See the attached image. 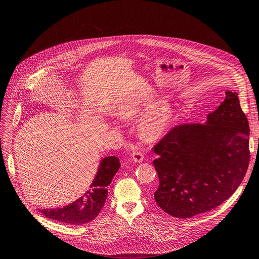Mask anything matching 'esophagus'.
Wrapping results in <instances>:
<instances>
[{"label": "esophagus", "instance_id": "34e87169", "mask_svg": "<svg viewBox=\"0 0 259 259\" xmlns=\"http://www.w3.org/2000/svg\"><path fill=\"white\" fill-rule=\"evenodd\" d=\"M132 160L135 162V163H141L143 160H144V156L142 154V152L140 151H134L133 154H132Z\"/></svg>", "mask_w": 259, "mask_h": 259}]
</instances>
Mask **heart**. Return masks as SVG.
<instances>
[{
	"instance_id": "obj_1",
	"label": "heart",
	"mask_w": 259,
	"mask_h": 259,
	"mask_svg": "<svg viewBox=\"0 0 259 259\" xmlns=\"http://www.w3.org/2000/svg\"><path fill=\"white\" fill-rule=\"evenodd\" d=\"M154 99L153 91H138L120 101L114 110L118 119L129 122L136 119L146 107H149L146 111H143L136 127L138 136L147 142L161 139L170 129L175 117L174 105L170 99H160L152 105Z\"/></svg>"
}]
</instances>
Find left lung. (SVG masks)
Masks as SVG:
<instances>
[{
	"mask_svg": "<svg viewBox=\"0 0 259 259\" xmlns=\"http://www.w3.org/2000/svg\"><path fill=\"white\" fill-rule=\"evenodd\" d=\"M249 132L238 94L231 91L205 124L171 129L154 147L157 204L173 217L191 218L228 200L248 169Z\"/></svg>",
	"mask_w": 259,
	"mask_h": 259,
	"instance_id": "1",
	"label": "left lung"
}]
</instances>
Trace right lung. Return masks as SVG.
Returning <instances> with one entry per match:
<instances>
[{"label":"right lung","instance_id":"right-lung-1","mask_svg":"<svg viewBox=\"0 0 259 259\" xmlns=\"http://www.w3.org/2000/svg\"><path fill=\"white\" fill-rule=\"evenodd\" d=\"M121 167L119 159L115 156L103 158L98 166L97 173L90 189L78 200L62 208L43 209L41 213L52 220L65 225L82 226L98 216L107 198V187Z\"/></svg>","mask_w":259,"mask_h":259}]
</instances>
